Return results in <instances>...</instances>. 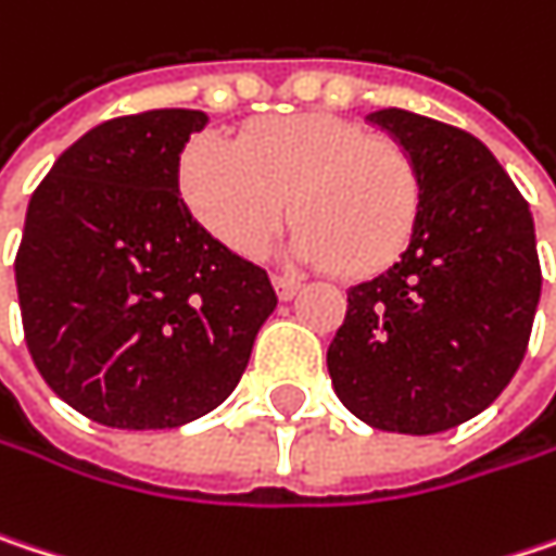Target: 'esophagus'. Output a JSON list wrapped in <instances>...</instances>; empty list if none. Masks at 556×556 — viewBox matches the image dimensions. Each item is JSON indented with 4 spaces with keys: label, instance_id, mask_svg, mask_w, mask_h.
I'll list each match as a JSON object with an SVG mask.
<instances>
[{
    "label": "esophagus",
    "instance_id": "obj_1",
    "mask_svg": "<svg viewBox=\"0 0 556 556\" xmlns=\"http://www.w3.org/2000/svg\"><path fill=\"white\" fill-rule=\"evenodd\" d=\"M274 289H277L282 302H289V299H295L302 292V282L295 277H286V274H274Z\"/></svg>",
    "mask_w": 556,
    "mask_h": 556
}]
</instances>
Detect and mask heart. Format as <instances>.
I'll return each instance as SVG.
<instances>
[{
  "instance_id": "obj_1",
  "label": "heart",
  "mask_w": 556,
  "mask_h": 556,
  "mask_svg": "<svg viewBox=\"0 0 556 556\" xmlns=\"http://www.w3.org/2000/svg\"><path fill=\"white\" fill-rule=\"evenodd\" d=\"M180 193L200 226L241 257L267 248L292 200V254L346 277L394 264L424 206L420 168L397 139L328 114L261 121L235 149L197 139L180 162Z\"/></svg>"
}]
</instances>
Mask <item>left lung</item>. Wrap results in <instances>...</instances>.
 Listing matches in <instances>:
<instances>
[{"mask_svg": "<svg viewBox=\"0 0 556 556\" xmlns=\"http://www.w3.org/2000/svg\"><path fill=\"white\" fill-rule=\"evenodd\" d=\"M369 121L414 155L424 206L401 261L346 292L328 372L363 424L427 435L478 417L522 366L541 299L534 223L471 132L401 108Z\"/></svg>", "mask_w": 556, "mask_h": 556, "instance_id": "left-lung-1", "label": "left lung"}]
</instances>
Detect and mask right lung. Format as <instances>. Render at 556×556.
I'll list each match as a JSON object with an SVG mask.
<instances>
[{
	"mask_svg": "<svg viewBox=\"0 0 556 556\" xmlns=\"http://www.w3.org/2000/svg\"><path fill=\"white\" fill-rule=\"evenodd\" d=\"M203 111L104 121L27 203L15 282L30 359L78 414L172 429L219 407L277 308L267 270L231 254L177 190Z\"/></svg>",
	"mask_w": 556,
	"mask_h": 556,
	"instance_id": "add662e5",
	"label": "right lung"
}]
</instances>
